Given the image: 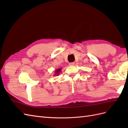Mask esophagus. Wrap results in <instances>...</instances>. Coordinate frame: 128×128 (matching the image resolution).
Wrapping results in <instances>:
<instances>
[{"label":"esophagus","mask_w":128,"mask_h":128,"mask_svg":"<svg viewBox=\"0 0 128 128\" xmlns=\"http://www.w3.org/2000/svg\"><path fill=\"white\" fill-rule=\"evenodd\" d=\"M74 64H75V62H69V64L70 66H74Z\"/></svg>","instance_id":"esophagus-1"}]
</instances>
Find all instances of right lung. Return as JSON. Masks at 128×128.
Returning <instances> with one entry per match:
<instances>
[{"label": "right lung", "instance_id": "obj_1", "mask_svg": "<svg viewBox=\"0 0 128 128\" xmlns=\"http://www.w3.org/2000/svg\"><path fill=\"white\" fill-rule=\"evenodd\" d=\"M61 71V69H57L56 71V74H58L59 72Z\"/></svg>", "mask_w": 128, "mask_h": 128}]
</instances>
